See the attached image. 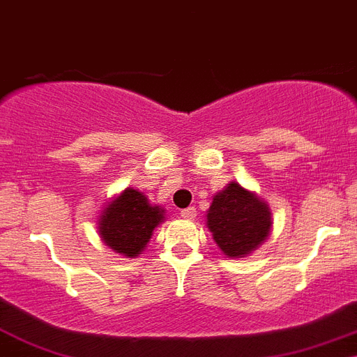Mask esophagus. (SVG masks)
Wrapping results in <instances>:
<instances>
[{"label":"esophagus","mask_w":357,"mask_h":357,"mask_svg":"<svg viewBox=\"0 0 357 357\" xmlns=\"http://www.w3.org/2000/svg\"><path fill=\"white\" fill-rule=\"evenodd\" d=\"M181 217L186 218V220H194V218L197 217V210H195L194 206L185 208V210H181Z\"/></svg>","instance_id":"esophagus-1"}]
</instances>
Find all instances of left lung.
Listing matches in <instances>:
<instances>
[{
  "instance_id": "1",
  "label": "left lung",
  "mask_w": 357,
  "mask_h": 357,
  "mask_svg": "<svg viewBox=\"0 0 357 357\" xmlns=\"http://www.w3.org/2000/svg\"><path fill=\"white\" fill-rule=\"evenodd\" d=\"M206 226L224 255L243 258L268 238L272 213L258 195L231 181L211 201Z\"/></svg>"
}]
</instances>
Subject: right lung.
<instances>
[{
    "mask_svg": "<svg viewBox=\"0 0 357 357\" xmlns=\"http://www.w3.org/2000/svg\"><path fill=\"white\" fill-rule=\"evenodd\" d=\"M165 210L153 206L142 192L126 188L110 201L99 217V236L112 250L128 258L146 249L153 231L163 222Z\"/></svg>",
    "mask_w": 357,
    "mask_h": 357,
    "instance_id": "add662e5",
    "label": "right lung"
}]
</instances>
